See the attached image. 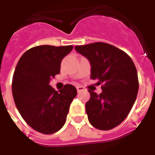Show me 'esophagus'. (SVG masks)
<instances>
[{
    "label": "esophagus",
    "mask_w": 155,
    "mask_h": 155,
    "mask_svg": "<svg viewBox=\"0 0 155 155\" xmlns=\"http://www.w3.org/2000/svg\"><path fill=\"white\" fill-rule=\"evenodd\" d=\"M76 90H77L78 92H81V91H84V88L83 86H81V85H78V86H76Z\"/></svg>",
    "instance_id": "obj_1"
}]
</instances>
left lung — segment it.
<instances>
[{"instance_id":"1","label":"left lung","mask_w":155,"mask_h":155,"mask_svg":"<svg viewBox=\"0 0 155 155\" xmlns=\"http://www.w3.org/2000/svg\"><path fill=\"white\" fill-rule=\"evenodd\" d=\"M74 49L90 61L91 79L102 84L101 94L88 91L91 99L85 110L90 123L101 130L118 126L131 110L139 91L133 61L124 51L103 42L76 45Z\"/></svg>"}]
</instances>
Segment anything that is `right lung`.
Returning a JSON list of instances; mask_svg holds the SVG:
<instances>
[{
  "instance_id": "right-lung-1",
  "label": "right lung",
  "mask_w": 155,
  "mask_h": 155,
  "mask_svg": "<svg viewBox=\"0 0 155 155\" xmlns=\"http://www.w3.org/2000/svg\"><path fill=\"white\" fill-rule=\"evenodd\" d=\"M72 45H39L22 54L12 79V94L19 113L32 129L45 134L57 132L66 121L77 94L72 84L56 91L50 81L61 71L63 58Z\"/></svg>"
}]
</instances>
